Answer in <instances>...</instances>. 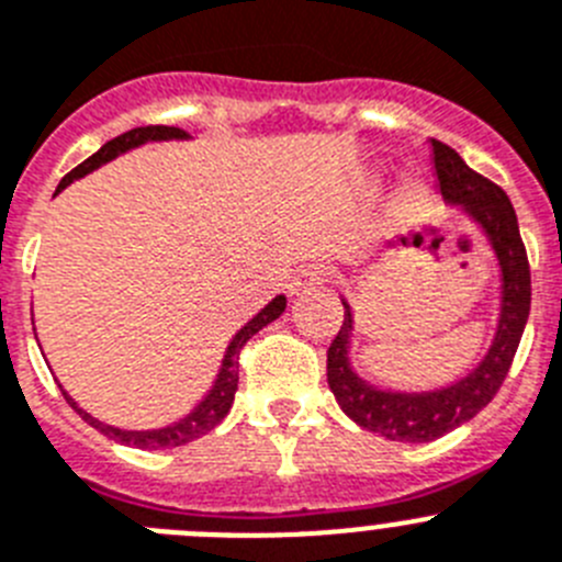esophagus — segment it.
I'll return each mask as SVG.
<instances>
[{
  "label": "esophagus",
  "mask_w": 562,
  "mask_h": 562,
  "mask_svg": "<svg viewBox=\"0 0 562 562\" xmlns=\"http://www.w3.org/2000/svg\"><path fill=\"white\" fill-rule=\"evenodd\" d=\"M327 280H330V274H327L325 266H318V262H307V266H302V269L293 274L291 285H288V293H291V296H300V293L325 288Z\"/></svg>",
  "instance_id": "34e87169"
}]
</instances>
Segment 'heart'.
Masks as SVG:
<instances>
[{
	"mask_svg": "<svg viewBox=\"0 0 562 562\" xmlns=\"http://www.w3.org/2000/svg\"><path fill=\"white\" fill-rule=\"evenodd\" d=\"M414 206V190L408 181H403V184H397V190L392 193V201H389V212H386V224L392 226H401L406 224L408 212H412Z\"/></svg>",
	"mask_w": 562,
	"mask_h": 562,
	"instance_id": "obj_1",
	"label": "heart"
}]
</instances>
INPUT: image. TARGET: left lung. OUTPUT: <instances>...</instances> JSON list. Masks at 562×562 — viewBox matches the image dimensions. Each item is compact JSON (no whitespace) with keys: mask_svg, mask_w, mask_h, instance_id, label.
<instances>
[{"mask_svg":"<svg viewBox=\"0 0 562 562\" xmlns=\"http://www.w3.org/2000/svg\"><path fill=\"white\" fill-rule=\"evenodd\" d=\"M431 159L442 204L459 210V215L484 237L498 269V316L487 352L476 367L445 386H381L352 367L356 313L347 296H341L344 325L327 350V383L341 412L367 431L412 445L445 437L493 401V394L507 378L532 302L527 251L520 244L518 218L507 193L476 170H470L457 150L437 139H431Z\"/></svg>","mask_w":562,"mask_h":562,"instance_id":"1","label":"left lung"}]
</instances>
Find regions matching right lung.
<instances>
[{
  "instance_id": "add662e5",
  "label": "right lung",
  "mask_w": 562,
  "mask_h": 562,
  "mask_svg": "<svg viewBox=\"0 0 562 562\" xmlns=\"http://www.w3.org/2000/svg\"><path fill=\"white\" fill-rule=\"evenodd\" d=\"M190 139H193V134H187L184 128H173V125H145V128L125 131V134L114 136L111 143H105L98 154H92L86 161H80L78 168L69 170V173L60 179L55 195H58L60 190H67L72 181L94 173V170L103 168V165H109V161H114L117 156L131 154V150L143 148V145H148V143H190ZM285 305H288V300L280 293V296H274V300L262 307V311L257 313L251 322H246V325L240 327L235 336H232L229 347H226V352H224V361H221L218 375H215V381H212L210 392H206L204 397L195 403L193 412L184 414V417L176 419V423H168V426H161V428L109 426V423H103V419L92 417V414L86 412V408H80L67 392H64V397H67L69 406H72L75 412H78L80 417L89 423V426L98 428V431L105 434L109 439H117L120 445L145 448V451H168V448H179V445L193 442V439L204 437L206 431H212V428L218 426L221 419L229 414L232 403H235V392H237V356H240L244 344L249 341L257 330H262V327L271 325L274 318H280L282 313H285Z\"/></svg>"
}]
</instances>
